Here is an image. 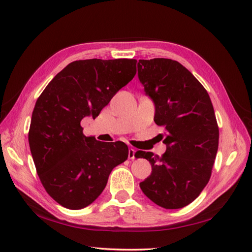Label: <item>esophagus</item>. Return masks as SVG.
Wrapping results in <instances>:
<instances>
[{
  "label": "esophagus",
  "instance_id": "esophagus-1",
  "mask_svg": "<svg viewBox=\"0 0 252 252\" xmlns=\"http://www.w3.org/2000/svg\"><path fill=\"white\" fill-rule=\"evenodd\" d=\"M128 159H131V160L135 159V149H133V148L128 149Z\"/></svg>",
  "mask_w": 252,
  "mask_h": 252
}]
</instances>
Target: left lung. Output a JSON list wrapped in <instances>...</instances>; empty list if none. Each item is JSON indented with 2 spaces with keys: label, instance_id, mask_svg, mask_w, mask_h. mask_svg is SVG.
I'll return each mask as SVG.
<instances>
[{
  "label": "left lung",
  "instance_id": "1",
  "mask_svg": "<svg viewBox=\"0 0 252 252\" xmlns=\"http://www.w3.org/2000/svg\"><path fill=\"white\" fill-rule=\"evenodd\" d=\"M138 79L155 103V122L163 127L162 157L136 151L151 164L139 184L144 194L163 208H183L208 184L219 144V128L207 91L177 61L139 60Z\"/></svg>",
  "mask_w": 252,
  "mask_h": 252
}]
</instances>
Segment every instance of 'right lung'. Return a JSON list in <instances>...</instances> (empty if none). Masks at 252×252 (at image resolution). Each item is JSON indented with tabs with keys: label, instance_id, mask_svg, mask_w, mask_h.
Masks as SVG:
<instances>
[{
	"label": "right lung",
	"instance_id": "1",
	"mask_svg": "<svg viewBox=\"0 0 252 252\" xmlns=\"http://www.w3.org/2000/svg\"><path fill=\"white\" fill-rule=\"evenodd\" d=\"M135 59L69 63L47 85L32 114L29 144L40 183L63 207L81 209L106 187L113 168L128 156L122 142L86 136L80 122L101 113L136 74Z\"/></svg>",
	"mask_w": 252,
	"mask_h": 252
}]
</instances>
